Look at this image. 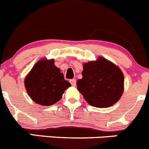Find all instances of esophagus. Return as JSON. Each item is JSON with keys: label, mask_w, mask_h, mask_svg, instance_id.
Segmentation results:
<instances>
[{"label": "esophagus", "mask_w": 149, "mask_h": 149, "mask_svg": "<svg viewBox=\"0 0 149 149\" xmlns=\"http://www.w3.org/2000/svg\"><path fill=\"white\" fill-rule=\"evenodd\" d=\"M70 82L72 86H75L76 85V79H71V80H70Z\"/></svg>", "instance_id": "esophagus-1"}]
</instances>
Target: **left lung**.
Returning <instances> with one entry per match:
<instances>
[{"mask_svg":"<svg viewBox=\"0 0 149 149\" xmlns=\"http://www.w3.org/2000/svg\"><path fill=\"white\" fill-rule=\"evenodd\" d=\"M82 79L77 90L91 106L106 108L120 100L124 90V76L120 68L102 56L83 65Z\"/></svg>","mask_w":149,"mask_h":149,"instance_id":"obj_1","label":"left lung"}]
</instances>
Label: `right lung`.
<instances>
[{"mask_svg":"<svg viewBox=\"0 0 149 149\" xmlns=\"http://www.w3.org/2000/svg\"><path fill=\"white\" fill-rule=\"evenodd\" d=\"M26 90L32 101L42 106H51L62 98L71 86L64 78L54 59H42L34 65L24 80Z\"/></svg>","mask_w":149,"mask_h":149,"instance_id":"right-lung-1","label":"right lung"}]
</instances>
